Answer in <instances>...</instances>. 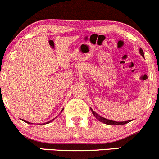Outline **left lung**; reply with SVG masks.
Here are the masks:
<instances>
[{"mask_svg":"<svg viewBox=\"0 0 159 159\" xmlns=\"http://www.w3.org/2000/svg\"><path fill=\"white\" fill-rule=\"evenodd\" d=\"M139 52H140V54H142V55L144 57V52H143V51H142V48H140V50H139ZM91 111H92L93 115H94V116L96 117V118H97V119L98 120V121H102V122L105 123V124L109 125H125V124H127V123H129V121H131V120H130V121H111V120H108V119H107V118H102V117L99 116V115H98V114H96L95 112H94L92 109H91Z\"/></svg>","mask_w":159,"mask_h":159,"instance_id":"left-lung-1","label":"left lung"}]
</instances>
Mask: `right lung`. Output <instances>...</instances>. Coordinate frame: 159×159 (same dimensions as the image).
Wrapping results in <instances>:
<instances>
[{"label":"right lung","instance_id":"right-lung-1","mask_svg":"<svg viewBox=\"0 0 159 159\" xmlns=\"http://www.w3.org/2000/svg\"><path fill=\"white\" fill-rule=\"evenodd\" d=\"M54 119L51 120V121H48V122H47V124H48V123H50V122H51V121H54ZM23 121H25V122H26V123H28V124H30V123H29V122H28V121H25V120H23Z\"/></svg>","mask_w":159,"mask_h":159}]
</instances>
